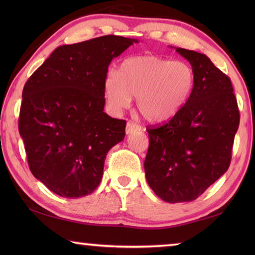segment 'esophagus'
Instances as JSON below:
<instances>
[{
    "instance_id": "esophagus-1",
    "label": "esophagus",
    "mask_w": 255,
    "mask_h": 255,
    "mask_svg": "<svg viewBox=\"0 0 255 255\" xmlns=\"http://www.w3.org/2000/svg\"><path fill=\"white\" fill-rule=\"evenodd\" d=\"M141 130V127L139 125H137L132 122H128L127 123V126H126V133L129 135V133H132V132H136V131H139Z\"/></svg>"
}]
</instances>
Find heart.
I'll list each match as a JSON object with an SVG mask.
<instances>
[{
  "mask_svg": "<svg viewBox=\"0 0 255 255\" xmlns=\"http://www.w3.org/2000/svg\"><path fill=\"white\" fill-rule=\"evenodd\" d=\"M195 74L187 63L156 55H138L125 59L119 75L108 73L105 97L111 109H126L136 97L140 115L159 124L179 114L191 96Z\"/></svg>",
  "mask_w": 255,
  "mask_h": 255,
  "instance_id": "1",
  "label": "heart"
}]
</instances>
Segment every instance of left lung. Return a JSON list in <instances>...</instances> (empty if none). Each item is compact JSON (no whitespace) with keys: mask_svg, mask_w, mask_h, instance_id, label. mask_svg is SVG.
Masks as SVG:
<instances>
[{"mask_svg":"<svg viewBox=\"0 0 255 255\" xmlns=\"http://www.w3.org/2000/svg\"><path fill=\"white\" fill-rule=\"evenodd\" d=\"M175 50L191 65L195 84L178 115L146 129L149 147L144 162L150 189L170 204L197 199L225 173L240 124L230 77L205 54Z\"/></svg>","mask_w":255,"mask_h":255,"instance_id":"left-lung-1","label":"left lung"}]
</instances>
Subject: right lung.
<instances>
[{
  "mask_svg": "<svg viewBox=\"0 0 255 255\" xmlns=\"http://www.w3.org/2000/svg\"><path fill=\"white\" fill-rule=\"evenodd\" d=\"M133 38L103 36L56 48L22 91L19 132L31 173L64 198L92 193L109 150L125 138L126 122L105 111L111 60Z\"/></svg>",
  "mask_w": 255,
  "mask_h": 255,
  "instance_id": "obj_1",
  "label": "right lung"
}]
</instances>
